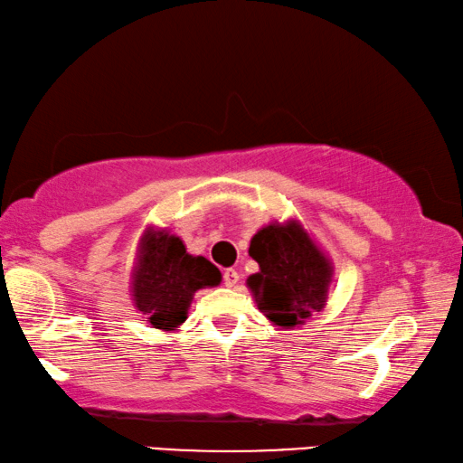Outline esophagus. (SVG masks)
Wrapping results in <instances>:
<instances>
[{
    "label": "esophagus",
    "mask_w": 463,
    "mask_h": 463,
    "mask_svg": "<svg viewBox=\"0 0 463 463\" xmlns=\"http://www.w3.org/2000/svg\"><path fill=\"white\" fill-rule=\"evenodd\" d=\"M222 282L224 286H229V288H232V286H237L239 282V271L237 269H224L222 271Z\"/></svg>",
    "instance_id": "esophagus-1"
}]
</instances>
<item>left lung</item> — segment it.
<instances>
[{
  "instance_id": "obj_1",
  "label": "left lung",
  "mask_w": 463,
  "mask_h": 463,
  "mask_svg": "<svg viewBox=\"0 0 463 463\" xmlns=\"http://www.w3.org/2000/svg\"><path fill=\"white\" fill-rule=\"evenodd\" d=\"M249 255L260 263V274L247 284L274 326L295 327L324 309L332 266L300 224L266 226L251 239Z\"/></svg>"
}]
</instances>
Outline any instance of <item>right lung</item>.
<instances>
[{
	"instance_id": "obj_1",
	"label": "right lung",
	"mask_w": 463,
	"mask_h": 463,
	"mask_svg": "<svg viewBox=\"0 0 463 463\" xmlns=\"http://www.w3.org/2000/svg\"><path fill=\"white\" fill-rule=\"evenodd\" d=\"M220 284V271L202 255H189L179 237L148 231L134 274V303L156 329H173L187 319L194 292Z\"/></svg>"
}]
</instances>
